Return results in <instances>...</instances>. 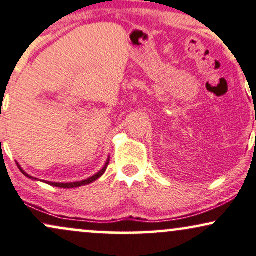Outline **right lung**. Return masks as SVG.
Wrapping results in <instances>:
<instances>
[{"label":"right lung","mask_w":256,"mask_h":256,"mask_svg":"<svg viewBox=\"0 0 256 256\" xmlns=\"http://www.w3.org/2000/svg\"><path fill=\"white\" fill-rule=\"evenodd\" d=\"M108 163H110V160L106 162V164H104V167L101 169L100 172H98V174H95L94 176H92V178H87V180H83V181H78V182H70V184H57V182H50V181H48V182L46 184H51V186H54V187H60V188H74V187H80V186H83V184H90V182H93V181H95V180H98V178L101 176V175H102L104 172H106V169H107V166H108ZM18 164V163H16ZM18 167H19V169L21 170V173H24V175H26L27 178H34V180H36V178H32V176H30L28 174H26L24 173V172L22 170V169L20 168V166L18 164Z\"/></svg>","instance_id":"right-lung-1"}]
</instances>
